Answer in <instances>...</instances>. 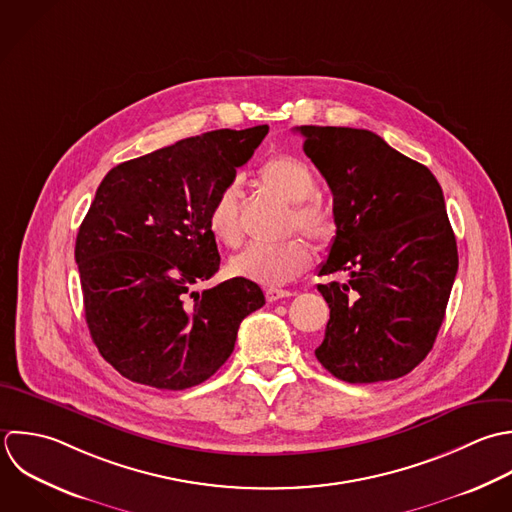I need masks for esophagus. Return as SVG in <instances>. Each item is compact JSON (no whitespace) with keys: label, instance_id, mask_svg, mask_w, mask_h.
<instances>
[{"label":"esophagus","instance_id":"1","mask_svg":"<svg viewBox=\"0 0 512 512\" xmlns=\"http://www.w3.org/2000/svg\"><path fill=\"white\" fill-rule=\"evenodd\" d=\"M265 297H267L269 303H275V301H279V299L293 297V293L287 291V289H267V291H265Z\"/></svg>","mask_w":512,"mask_h":512}]
</instances>
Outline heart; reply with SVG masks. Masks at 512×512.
<instances>
[{"instance_id": "obj_1", "label": "heart", "mask_w": 512, "mask_h": 512, "mask_svg": "<svg viewBox=\"0 0 512 512\" xmlns=\"http://www.w3.org/2000/svg\"><path fill=\"white\" fill-rule=\"evenodd\" d=\"M257 181L281 201L295 205L291 213L293 229L297 227L319 245H327L335 237L337 223L333 211L325 203L311 199L317 183L305 161L293 155H275L259 167ZM207 227L211 235L227 247H237L241 243L237 183L225 185L215 195L207 213ZM309 263L311 247L307 241L289 239L279 245L245 247L231 259L229 271L235 277H243L273 289L291 283L309 267Z\"/></svg>"}]
</instances>
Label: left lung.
Listing matches in <instances>:
<instances>
[{
	"label": "left lung",
	"mask_w": 512,
	"mask_h": 512,
	"mask_svg": "<svg viewBox=\"0 0 512 512\" xmlns=\"http://www.w3.org/2000/svg\"><path fill=\"white\" fill-rule=\"evenodd\" d=\"M303 151L333 193L337 233L319 275L331 309L319 363L347 383L391 381L433 349L459 269L435 175L367 129L301 125Z\"/></svg>",
	"instance_id": "1"
}]
</instances>
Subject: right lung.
<instances>
[{
  "label": "right lung",
  "instance_id": "obj_1",
  "mask_svg": "<svg viewBox=\"0 0 512 512\" xmlns=\"http://www.w3.org/2000/svg\"><path fill=\"white\" fill-rule=\"evenodd\" d=\"M267 131L181 139L119 163L97 187L75 263L91 339L125 379L169 391L207 381L233 353L241 321L265 305L259 285L243 277L193 287L221 263L209 207Z\"/></svg>",
  "mask_w": 512,
  "mask_h": 512
}]
</instances>
